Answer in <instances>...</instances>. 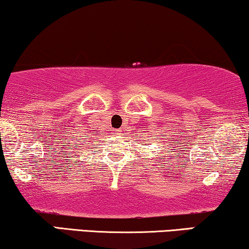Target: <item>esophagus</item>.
<instances>
[{
    "mask_svg": "<svg viewBox=\"0 0 249 249\" xmlns=\"http://www.w3.org/2000/svg\"><path fill=\"white\" fill-rule=\"evenodd\" d=\"M117 135H121V130H118L117 131Z\"/></svg>",
    "mask_w": 249,
    "mask_h": 249,
    "instance_id": "esophagus-1",
    "label": "esophagus"
}]
</instances>
